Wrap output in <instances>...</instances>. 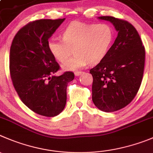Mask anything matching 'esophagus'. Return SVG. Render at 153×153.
Here are the masks:
<instances>
[{
    "label": "esophagus",
    "mask_w": 153,
    "mask_h": 153,
    "mask_svg": "<svg viewBox=\"0 0 153 153\" xmlns=\"http://www.w3.org/2000/svg\"><path fill=\"white\" fill-rule=\"evenodd\" d=\"M74 74H75L76 76H79L82 74V71H75Z\"/></svg>",
    "instance_id": "34e87169"
}]
</instances>
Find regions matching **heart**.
<instances>
[{
  "label": "heart",
  "instance_id": "1",
  "mask_svg": "<svg viewBox=\"0 0 153 153\" xmlns=\"http://www.w3.org/2000/svg\"><path fill=\"white\" fill-rule=\"evenodd\" d=\"M113 34V27L107 23L73 22L64 30L63 40L51 37L48 40V48L55 59L62 63L66 61L74 50L75 56L65 62L63 68L77 70L88 63H99L110 49Z\"/></svg>",
  "mask_w": 153,
  "mask_h": 153
}]
</instances>
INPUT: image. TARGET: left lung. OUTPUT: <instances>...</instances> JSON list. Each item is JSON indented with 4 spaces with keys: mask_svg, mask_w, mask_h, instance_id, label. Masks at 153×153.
Returning a JSON list of instances; mask_svg holds the SVG:
<instances>
[{
    "mask_svg": "<svg viewBox=\"0 0 153 153\" xmlns=\"http://www.w3.org/2000/svg\"><path fill=\"white\" fill-rule=\"evenodd\" d=\"M98 18L110 21L118 31L105 57L89 71L93 76V103L109 113L124 108L136 96L143 79L145 48L130 22L113 16Z\"/></svg>",
    "mask_w": 153,
    "mask_h": 153,
    "instance_id": "8db88e82",
    "label": "left lung"
}]
</instances>
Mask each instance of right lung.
<instances>
[{"instance_id":"right-lung-1","label":"right lung","mask_w":153,"mask_h":153,"mask_svg":"<svg viewBox=\"0 0 153 153\" xmlns=\"http://www.w3.org/2000/svg\"><path fill=\"white\" fill-rule=\"evenodd\" d=\"M65 19L32 21L19 29L10 51V74L19 97L30 110L53 117L64 110L72 71L61 69L48 48V40Z\"/></svg>"}]
</instances>
